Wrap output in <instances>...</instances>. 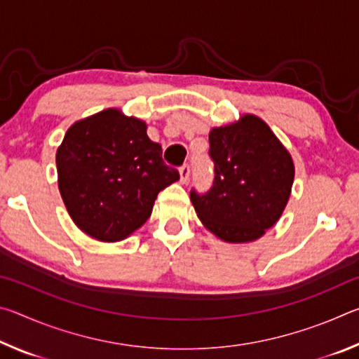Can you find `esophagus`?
Listing matches in <instances>:
<instances>
[{"mask_svg":"<svg viewBox=\"0 0 359 359\" xmlns=\"http://www.w3.org/2000/svg\"><path fill=\"white\" fill-rule=\"evenodd\" d=\"M179 174H180V182H182V184H185V182L190 179V166H188V165L180 166Z\"/></svg>","mask_w":359,"mask_h":359,"instance_id":"34e87169","label":"esophagus"}]
</instances>
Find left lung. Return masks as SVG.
I'll list each match as a JSON object with an SVG mask.
<instances>
[{
    "instance_id": "1",
    "label": "left lung",
    "mask_w": 359,
    "mask_h": 359,
    "mask_svg": "<svg viewBox=\"0 0 359 359\" xmlns=\"http://www.w3.org/2000/svg\"><path fill=\"white\" fill-rule=\"evenodd\" d=\"M209 155L214 185L190 193L199 220L231 244L259 239L285 210L294 180V165L266 121L245 114L239 121L212 128Z\"/></svg>"
}]
</instances>
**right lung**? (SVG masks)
Listing matches in <instances>:
<instances>
[{
  "label": "right lung",
  "mask_w": 359,
  "mask_h": 359,
  "mask_svg": "<svg viewBox=\"0 0 359 359\" xmlns=\"http://www.w3.org/2000/svg\"><path fill=\"white\" fill-rule=\"evenodd\" d=\"M147 125L106 109L76 121L57 150L58 188L72 222L90 238L117 242L147 222L158 193L179 180Z\"/></svg>",
  "instance_id": "obj_1"
}]
</instances>
